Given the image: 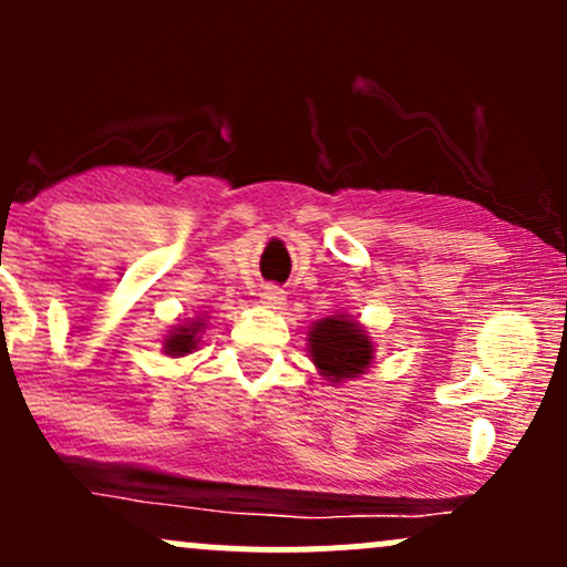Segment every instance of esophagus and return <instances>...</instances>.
I'll return each instance as SVG.
<instances>
[{"label": "esophagus", "mask_w": 567, "mask_h": 567, "mask_svg": "<svg viewBox=\"0 0 567 567\" xmlns=\"http://www.w3.org/2000/svg\"><path fill=\"white\" fill-rule=\"evenodd\" d=\"M261 301L271 309H279L285 303V290L279 285H264L261 288Z\"/></svg>", "instance_id": "34e87169"}]
</instances>
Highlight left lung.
I'll use <instances>...</instances> for the list:
<instances>
[{
    "mask_svg": "<svg viewBox=\"0 0 567 567\" xmlns=\"http://www.w3.org/2000/svg\"><path fill=\"white\" fill-rule=\"evenodd\" d=\"M311 360L322 370L324 379L343 381L354 379L373 360V343L365 330L347 317H328L317 322L309 336Z\"/></svg>",
    "mask_w": 567,
    "mask_h": 567,
    "instance_id": "left-lung-1",
    "label": "left lung"
}]
</instances>
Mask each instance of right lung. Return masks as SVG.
Here are the masks:
<instances>
[{
	"mask_svg": "<svg viewBox=\"0 0 567 567\" xmlns=\"http://www.w3.org/2000/svg\"><path fill=\"white\" fill-rule=\"evenodd\" d=\"M202 322H194L192 328H178L175 333L167 338L165 341V351L171 357H184L192 351L194 347H197V333H199Z\"/></svg>",
	"mask_w": 567,
	"mask_h": 567,
	"instance_id": "add662e5",
	"label": "right lung"
}]
</instances>
